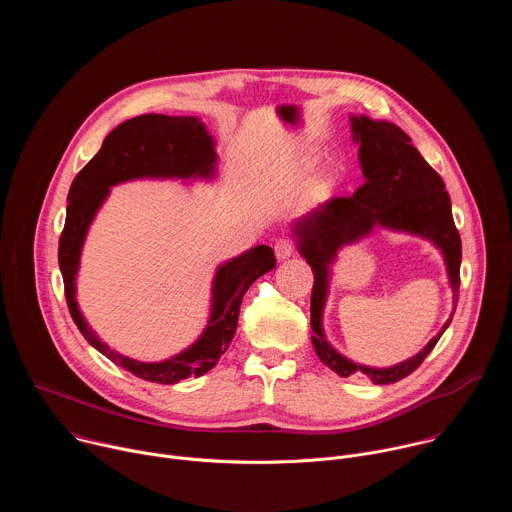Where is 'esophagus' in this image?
Segmentation results:
<instances>
[{"instance_id":"34e87169","label":"esophagus","mask_w":512,"mask_h":512,"mask_svg":"<svg viewBox=\"0 0 512 512\" xmlns=\"http://www.w3.org/2000/svg\"><path fill=\"white\" fill-rule=\"evenodd\" d=\"M291 255H294V241L287 239V237H281L277 243H275V257L279 261L283 259H289Z\"/></svg>"}]
</instances>
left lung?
Here are the masks:
<instances>
[{
	"instance_id": "8db88e82",
	"label": "left lung",
	"mask_w": 512,
	"mask_h": 512,
	"mask_svg": "<svg viewBox=\"0 0 512 512\" xmlns=\"http://www.w3.org/2000/svg\"><path fill=\"white\" fill-rule=\"evenodd\" d=\"M352 139L358 145V162L364 184L352 196L330 198L291 225L300 255L314 271L310 300L312 344L318 358L338 377L367 375L375 385H389L411 375L442 338L452 318L415 356L393 367H367L340 354L324 334V308L330 291L332 265L338 251L369 237L377 227L421 237L440 249L454 306L460 291L462 241L454 225L452 202L446 184L411 145V137L389 121L367 115H350ZM456 310V308H454ZM454 316V312H452Z\"/></svg>"
}]
</instances>
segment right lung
<instances>
[{"mask_svg":"<svg viewBox=\"0 0 512 512\" xmlns=\"http://www.w3.org/2000/svg\"><path fill=\"white\" fill-rule=\"evenodd\" d=\"M216 143L200 117L139 115L117 125L97 156L77 174L68 190L64 231L58 243V265L64 296L87 342L131 375L160 385H174L208 373L221 358L237 330L239 308L251 283L275 267L271 247L257 245L216 267L210 289V316L202 334L178 354L143 362L111 350L87 324L77 302V275L87 233L111 188L131 180H196L216 178Z\"/></svg>","mask_w":512,"mask_h":512,"instance_id":"add662e5","label":"right lung"}]
</instances>
